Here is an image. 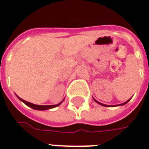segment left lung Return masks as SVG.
<instances>
[{"instance_id":"1","label":"left lung","mask_w":149,"mask_h":149,"mask_svg":"<svg viewBox=\"0 0 149 149\" xmlns=\"http://www.w3.org/2000/svg\"><path fill=\"white\" fill-rule=\"evenodd\" d=\"M127 102H125V103H127ZM97 103H99V102H97ZM125 103H123V104H125ZM100 105H104V106H107V105H103V104H102V103H99Z\"/></svg>"}]
</instances>
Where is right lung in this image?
I'll list each match as a JSON object with an SVG mask.
<instances>
[{
  "mask_svg": "<svg viewBox=\"0 0 149 149\" xmlns=\"http://www.w3.org/2000/svg\"><path fill=\"white\" fill-rule=\"evenodd\" d=\"M19 99L21 100L22 102H23L26 105H28L29 107L32 108V109H37V110H46V109H52V108L57 107V106H58V105L61 104V102L58 103V104H57V105H34V104H32L30 102H28L26 101H25V100L22 99V98H19Z\"/></svg>",
  "mask_w": 149,
  "mask_h": 149,
  "instance_id": "right-lung-1",
  "label": "right lung"
}]
</instances>
